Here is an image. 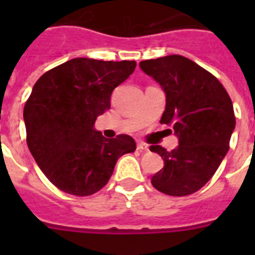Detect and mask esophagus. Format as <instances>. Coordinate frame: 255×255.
I'll use <instances>...</instances> for the list:
<instances>
[{"mask_svg": "<svg viewBox=\"0 0 255 255\" xmlns=\"http://www.w3.org/2000/svg\"><path fill=\"white\" fill-rule=\"evenodd\" d=\"M149 148H148L147 144H144V143H137V151L140 152H147Z\"/></svg>", "mask_w": 255, "mask_h": 255, "instance_id": "obj_1", "label": "esophagus"}]
</instances>
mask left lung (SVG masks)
Segmentation results:
<instances>
[{
    "instance_id": "1",
    "label": "left lung",
    "mask_w": 255,
    "mask_h": 255,
    "mask_svg": "<svg viewBox=\"0 0 255 255\" xmlns=\"http://www.w3.org/2000/svg\"><path fill=\"white\" fill-rule=\"evenodd\" d=\"M165 92L160 123L173 127L178 147L168 152L151 145L164 168L151 178L169 196H188L201 189L229 151L236 127L233 103L217 78L182 55H167L139 63Z\"/></svg>"
}]
</instances>
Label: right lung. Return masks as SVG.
<instances>
[{
    "label": "right lung",
    "instance_id": "add662e5",
    "mask_svg": "<svg viewBox=\"0 0 255 255\" xmlns=\"http://www.w3.org/2000/svg\"><path fill=\"white\" fill-rule=\"evenodd\" d=\"M135 61L74 58L49 70L23 108L26 141L34 160L58 189L74 196L96 193L115 164L136 149L128 135L106 139L94 124L110 110L112 91L133 71Z\"/></svg>",
    "mask_w": 255,
    "mask_h": 255
}]
</instances>
